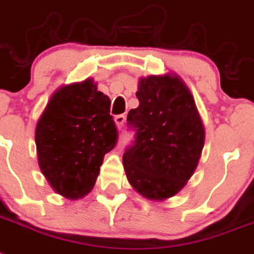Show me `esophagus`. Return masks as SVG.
<instances>
[{"label": "esophagus", "mask_w": 254, "mask_h": 254, "mask_svg": "<svg viewBox=\"0 0 254 254\" xmlns=\"http://www.w3.org/2000/svg\"><path fill=\"white\" fill-rule=\"evenodd\" d=\"M115 121V125H117V127H118L119 129H122L123 128V126H125V122H126V117L125 115H117L114 118Z\"/></svg>", "instance_id": "esophagus-1"}]
</instances>
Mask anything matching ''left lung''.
<instances>
[{
  "label": "left lung",
  "mask_w": 254,
  "mask_h": 254,
  "mask_svg": "<svg viewBox=\"0 0 254 254\" xmlns=\"http://www.w3.org/2000/svg\"><path fill=\"white\" fill-rule=\"evenodd\" d=\"M139 108L127 115L135 140L123 154L129 184L149 200L173 197L196 170L205 131L190 89L178 76L142 77Z\"/></svg>",
  "instance_id": "left-lung-1"
}]
</instances>
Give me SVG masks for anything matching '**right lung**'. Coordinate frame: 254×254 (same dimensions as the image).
<instances>
[{
    "label": "right lung",
    "instance_id": "add662e5",
    "mask_svg": "<svg viewBox=\"0 0 254 254\" xmlns=\"http://www.w3.org/2000/svg\"><path fill=\"white\" fill-rule=\"evenodd\" d=\"M35 140L40 169L57 193L84 197L118 141L110 98L92 79L60 88L40 117Z\"/></svg>",
    "mask_w": 254,
    "mask_h": 254
}]
</instances>
